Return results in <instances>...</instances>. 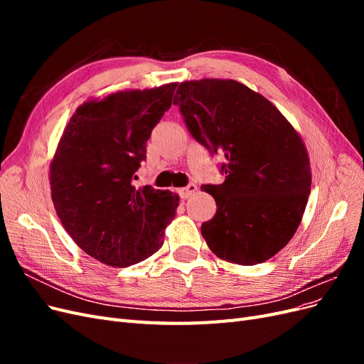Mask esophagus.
I'll list each match as a JSON object with an SVG mask.
<instances>
[{
    "mask_svg": "<svg viewBox=\"0 0 364 364\" xmlns=\"http://www.w3.org/2000/svg\"><path fill=\"white\" fill-rule=\"evenodd\" d=\"M196 190H197L196 183H188L186 186H183V188H178V190H176V193H178L179 197H182V199H188V197H190L193 193H196Z\"/></svg>",
    "mask_w": 364,
    "mask_h": 364,
    "instance_id": "obj_1",
    "label": "esophagus"
}]
</instances>
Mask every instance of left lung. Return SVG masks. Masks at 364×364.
I'll return each instance as SVG.
<instances>
[{
	"mask_svg": "<svg viewBox=\"0 0 364 364\" xmlns=\"http://www.w3.org/2000/svg\"><path fill=\"white\" fill-rule=\"evenodd\" d=\"M173 105L191 136L225 159V182L202 186L217 203L200 229L208 247L241 266L267 261L294 235L310 196L301 136L267 98L235 80L183 82Z\"/></svg>",
	"mask_w": 364,
	"mask_h": 364,
	"instance_id": "left-lung-1",
	"label": "left lung"
}]
</instances>
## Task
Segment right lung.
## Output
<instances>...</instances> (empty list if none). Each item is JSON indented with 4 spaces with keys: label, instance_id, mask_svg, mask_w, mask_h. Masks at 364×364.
<instances>
[{
    "label": "right lung",
    "instance_id": "add662e5",
    "mask_svg": "<svg viewBox=\"0 0 364 364\" xmlns=\"http://www.w3.org/2000/svg\"><path fill=\"white\" fill-rule=\"evenodd\" d=\"M176 86L83 103L63 130L50 167L51 199L77 246L107 266L127 267L159 250L178 208L171 191L134 183Z\"/></svg>",
    "mask_w": 364,
    "mask_h": 364
}]
</instances>
